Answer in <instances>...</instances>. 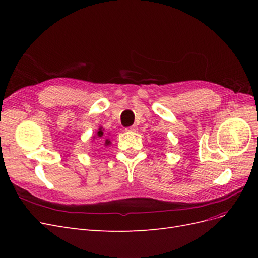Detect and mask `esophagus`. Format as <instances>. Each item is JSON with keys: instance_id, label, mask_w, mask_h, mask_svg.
<instances>
[{"instance_id": "obj_1", "label": "esophagus", "mask_w": 258, "mask_h": 258, "mask_svg": "<svg viewBox=\"0 0 258 258\" xmlns=\"http://www.w3.org/2000/svg\"><path fill=\"white\" fill-rule=\"evenodd\" d=\"M126 130H127V131H130V132H137L138 127H137V126H131V127H128Z\"/></svg>"}]
</instances>
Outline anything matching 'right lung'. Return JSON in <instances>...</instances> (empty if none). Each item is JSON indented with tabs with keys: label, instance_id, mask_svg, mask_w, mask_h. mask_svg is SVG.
Listing matches in <instances>:
<instances>
[{
	"label": "right lung",
	"instance_id": "obj_1",
	"mask_svg": "<svg viewBox=\"0 0 258 258\" xmlns=\"http://www.w3.org/2000/svg\"><path fill=\"white\" fill-rule=\"evenodd\" d=\"M103 135H104L103 129H102V128H99V130L97 131V135H96V137H93V138L102 139V140H103V143H104V145H105V146L110 145V144H111V141H110V140H108V139H105V138L103 137Z\"/></svg>",
	"mask_w": 258,
	"mask_h": 258
}]
</instances>
